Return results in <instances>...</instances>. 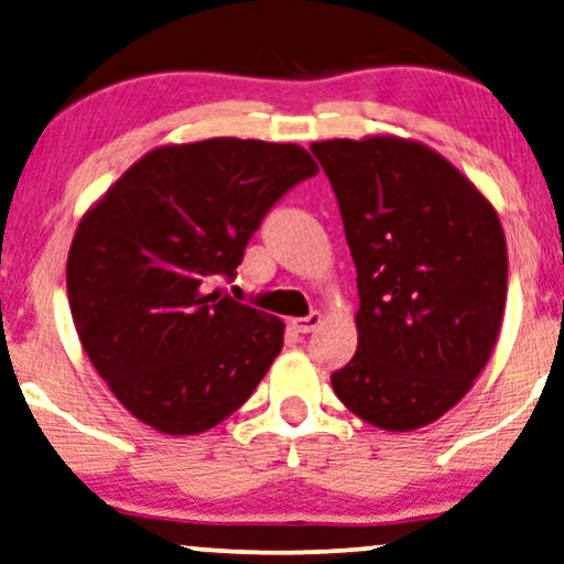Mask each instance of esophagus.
<instances>
[{
  "instance_id": "1",
  "label": "esophagus",
  "mask_w": 564,
  "mask_h": 564,
  "mask_svg": "<svg viewBox=\"0 0 564 564\" xmlns=\"http://www.w3.org/2000/svg\"><path fill=\"white\" fill-rule=\"evenodd\" d=\"M318 324H321V313L313 311V313H308V316H305V318H292L290 326L295 328L297 334H311L313 328H316Z\"/></svg>"
}]
</instances>
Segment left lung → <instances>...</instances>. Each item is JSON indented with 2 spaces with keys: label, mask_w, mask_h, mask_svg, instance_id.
<instances>
[{
  "label": "left lung",
  "mask_w": 564,
  "mask_h": 564,
  "mask_svg": "<svg viewBox=\"0 0 564 564\" xmlns=\"http://www.w3.org/2000/svg\"><path fill=\"white\" fill-rule=\"evenodd\" d=\"M357 269V352L334 393L409 433L458 404L485 368L508 295V248L485 196L448 160L397 137L311 144Z\"/></svg>",
  "instance_id": "8db88e82"
}]
</instances>
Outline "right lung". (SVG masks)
<instances>
[{
	"label": "right lung",
	"mask_w": 564,
	"mask_h": 564,
	"mask_svg": "<svg viewBox=\"0 0 564 564\" xmlns=\"http://www.w3.org/2000/svg\"><path fill=\"white\" fill-rule=\"evenodd\" d=\"M318 173L297 144L217 137L137 160L79 223L67 261L87 357L144 425L196 435L246 404L284 324L212 290L267 212Z\"/></svg>",
	"instance_id": "1"
}]
</instances>
